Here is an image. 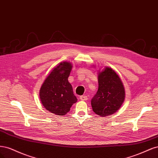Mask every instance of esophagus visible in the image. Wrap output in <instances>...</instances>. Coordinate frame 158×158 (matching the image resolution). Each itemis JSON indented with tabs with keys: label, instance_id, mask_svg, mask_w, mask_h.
<instances>
[{
	"label": "esophagus",
	"instance_id": "34e87169",
	"mask_svg": "<svg viewBox=\"0 0 158 158\" xmlns=\"http://www.w3.org/2000/svg\"><path fill=\"white\" fill-rule=\"evenodd\" d=\"M79 98H80V100H82V101H85V100H86L88 99V98H87V96H85V95H83V96H81L80 97H79Z\"/></svg>",
	"mask_w": 158,
	"mask_h": 158
}]
</instances>
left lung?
I'll return each instance as SVG.
<instances>
[{
  "instance_id": "left-lung-1",
  "label": "left lung",
  "mask_w": 158,
  "mask_h": 158,
  "mask_svg": "<svg viewBox=\"0 0 158 158\" xmlns=\"http://www.w3.org/2000/svg\"><path fill=\"white\" fill-rule=\"evenodd\" d=\"M98 89L91 100L95 114L106 117L115 114L123 104L125 97L123 83L114 70L106 67L99 71Z\"/></svg>"
}]
</instances>
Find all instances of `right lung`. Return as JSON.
Returning <instances> with one entry per match:
<instances>
[{"instance_id": "obj_1", "label": "right lung", "mask_w": 158, "mask_h": 158, "mask_svg": "<svg viewBox=\"0 0 158 158\" xmlns=\"http://www.w3.org/2000/svg\"><path fill=\"white\" fill-rule=\"evenodd\" d=\"M72 65L70 62L60 63L45 79L40 89V99L43 106L52 114L64 115L77 101L68 81Z\"/></svg>"}]
</instances>
